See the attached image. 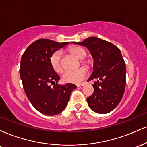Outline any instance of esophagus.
<instances>
[{
	"instance_id": "obj_1",
	"label": "esophagus",
	"mask_w": 147,
	"mask_h": 147,
	"mask_svg": "<svg viewBox=\"0 0 147 147\" xmlns=\"http://www.w3.org/2000/svg\"><path fill=\"white\" fill-rule=\"evenodd\" d=\"M77 87H78L79 88H81V89L84 88V85H83V84H80V85L77 86Z\"/></svg>"
}]
</instances>
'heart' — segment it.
I'll list each match as a JSON object with an SVG mask.
<instances>
[{
	"label": "heart",
	"instance_id": "1",
	"mask_svg": "<svg viewBox=\"0 0 147 147\" xmlns=\"http://www.w3.org/2000/svg\"><path fill=\"white\" fill-rule=\"evenodd\" d=\"M72 55L79 59H82L86 56V52L83 48L79 47H75L70 49ZM61 54L60 51L54 52L50 57V64L52 68L56 72H61L63 70L61 61ZM88 70L84 67L80 68L76 70H67L64 72L62 75V80L65 83L80 84L82 81L88 76Z\"/></svg>",
	"mask_w": 147,
	"mask_h": 147
}]
</instances>
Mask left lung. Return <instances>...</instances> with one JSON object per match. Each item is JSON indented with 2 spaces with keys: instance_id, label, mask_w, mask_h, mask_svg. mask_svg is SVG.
<instances>
[{
  "instance_id": "left-lung-1",
  "label": "left lung",
  "mask_w": 147,
  "mask_h": 147,
  "mask_svg": "<svg viewBox=\"0 0 147 147\" xmlns=\"http://www.w3.org/2000/svg\"><path fill=\"white\" fill-rule=\"evenodd\" d=\"M75 44L86 47L94 59L93 72L88 81L97 79L95 92L86 99L94 112L110 113L120 102L126 86V64L117 46L97 37H89Z\"/></svg>"
}]
</instances>
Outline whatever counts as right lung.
<instances>
[{"label":"right lung","instance_id":"obj_1","mask_svg":"<svg viewBox=\"0 0 147 147\" xmlns=\"http://www.w3.org/2000/svg\"><path fill=\"white\" fill-rule=\"evenodd\" d=\"M68 42L58 43L38 39L28 47L22 55L20 77L30 103L46 115L60 113L66 107L75 84L59 85L60 77L50 64V57Z\"/></svg>","mask_w":147,"mask_h":147}]
</instances>
